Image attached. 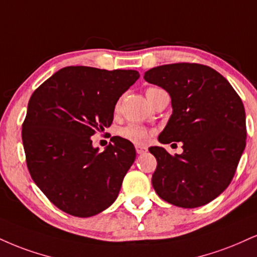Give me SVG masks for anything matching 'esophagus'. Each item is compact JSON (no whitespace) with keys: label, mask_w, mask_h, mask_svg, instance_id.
<instances>
[{"label":"esophagus","mask_w":257,"mask_h":257,"mask_svg":"<svg viewBox=\"0 0 257 257\" xmlns=\"http://www.w3.org/2000/svg\"><path fill=\"white\" fill-rule=\"evenodd\" d=\"M135 150H137V153L138 154H145L147 152V147H144V146H135Z\"/></svg>","instance_id":"34e87169"}]
</instances>
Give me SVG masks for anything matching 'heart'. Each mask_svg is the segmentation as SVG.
Masks as SVG:
<instances>
[{
	"mask_svg": "<svg viewBox=\"0 0 257 257\" xmlns=\"http://www.w3.org/2000/svg\"><path fill=\"white\" fill-rule=\"evenodd\" d=\"M158 89L159 88H154V87L147 88L146 95L151 94L154 91H158ZM116 107H118V104H117ZM119 134L120 137L124 138L125 140L134 142V144H145V142L148 140V137H150V133H148L147 129L138 124H129L124 126V128L120 129Z\"/></svg>",
	"mask_w": 257,
	"mask_h": 257,
	"instance_id": "obj_1",
	"label": "heart"
}]
</instances>
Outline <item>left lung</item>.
I'll use <instances>...</instances> for the list:
<instances>
[{
  "instance_id": "1",
  "label": "left lung",
  "mask_w": 257,
  "mask_h": 257,
  "mask_svg": "<svg viewBox=\"0 0 257 257\" xmlns=\"http://www.w3.org/2000/svg\"><path fill=\"white\" fill-rule=\"evenodd\" d=\"M171 97L172 115L159 135L162 144L182 141L171 156L151 147L157 169L156 193L183 208L211 202L228 187L246 142L245 111L239 95L221 74L199 63H172L145 73Z\"/></svg>"
}]
</instances>
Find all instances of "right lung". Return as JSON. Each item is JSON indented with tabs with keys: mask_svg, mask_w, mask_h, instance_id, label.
<instances>
[{
	"mask_svg": "<svg viewBox=\"0 0 257 257\" xmlns=\"http://www.w3.org/2000/svg\"><path fill=\"white\" fill-rule=\"evenodd\" d=\"M139 78L137 70L70 66L31 95L21 132L27 169L61 211L87 218L116 200L134 145L113 137L99 152L91 137L111 125L117 100Z\"/></svg>",
	"mask_w": 257,
	"mask_h": 257,
	"instance_id": "add662e5",
	"label": "right lung"
}]
</instances>
